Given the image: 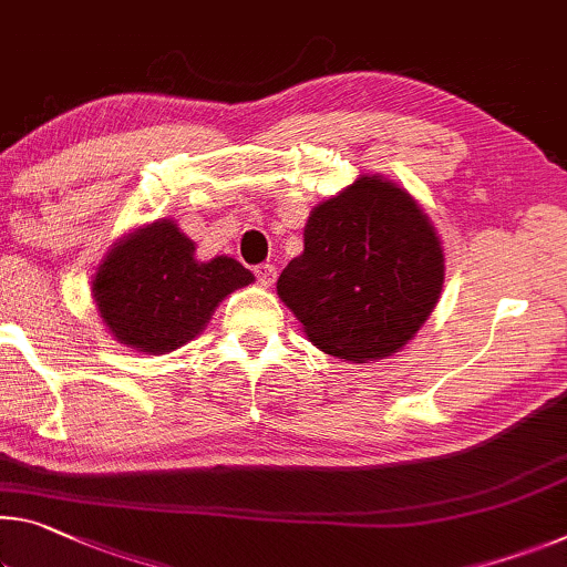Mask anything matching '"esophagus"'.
<instances>
[{"label":"esophagus","mask_w":567,"mask_h":567,"mask_svg":"<svg viewBox=\"0 0 567 567\" xmlns=\"http://www.w3.org/2000/svg\"><path fill=\"white\" fill-rule=\"evenodd\" d=\"M255 277H257V282L262 285V287H272V282L277 280V269H275V265H269V262L257 265L255 267Z\"/></svg>","instance_id":"obj_1"}]
</instances>
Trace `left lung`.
<instances>
[{
	"label": "left lung",
	"mask_w": 567,
	"mask_h": 567,
	"mask_svg": "<svg viewBox=\"0 0 567 567\" xmlns=\"http://www.w3.org/2000/svg\"><path fill=\"white\" fill-rule=\"evenodd\" d=\"M444 285V249L409 192L361 176L318 204L277 295L322 353L381 361L416 336Z\"/></svg>",
	"instance_id": "8db88e82"
}]
</instances>
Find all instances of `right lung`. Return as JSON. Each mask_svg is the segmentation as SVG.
<instances>
[{
    "instance_id": "right-lung-1",
    "label": "right lung",
    "mask_w": 567,
    "mask_h": 567,
    "mask_svg": "<svg viewBox=\"0 0 567 567\" xmlns=\"http://www.w3.org/2000/svg\"><path fill=\"white\" fill-rule=\"evenodd\" d=\"M174 221H154L115 241L93 277V300L123 346L161 355L206 328L217 305L255 275L231 257L199 262Z\"/></svg>"
}]
</instances>
